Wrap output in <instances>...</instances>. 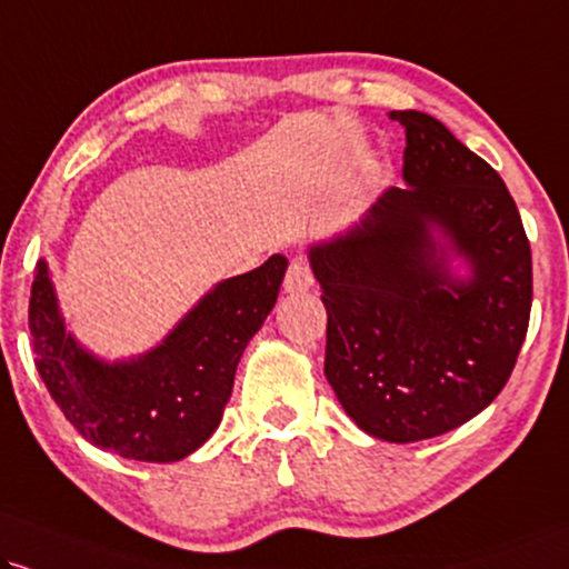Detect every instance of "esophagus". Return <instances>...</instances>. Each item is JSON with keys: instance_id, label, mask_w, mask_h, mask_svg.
<instances>
[{"instance_id": "esophagus-1", "label": "esophagus", "mask_w": 569, "mask_h": 569, "mask_svg": "<svg viewBox=\"0 0 569 569\" xmlns=\"http://www.w3.org/2000/svg\"><path fill=\"white\" fill-rule=\"evenodd\" d=\"M313 273L303 261H292L284 273V292H306L311 290Z\"/></svg>"}]
</instances>
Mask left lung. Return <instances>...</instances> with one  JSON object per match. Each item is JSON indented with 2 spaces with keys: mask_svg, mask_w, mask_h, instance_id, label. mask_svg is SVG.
<instances>
[{
  "mask_svg": "<svg viewBox=\"0 0 569 569\" xmlns=\"http://www.w3.org/2000/svg\"><path fill=\"white\" fill-rule=\"evenodd\" d=\"M390 118L406 129V187L313 242L308 261L327 308V382L371 438L413 443L469 422L503 390L528 332L532 258L486 160L438 118Z\"/></svg>",
  "mask_w": 569,
  "mask_h": 569,
  "instance_id": "8db88e82",
  "label": "left lung"
}]
</instances>
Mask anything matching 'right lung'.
<instances>
[{
	"instance_id": "right-lung-1",
	"label": "right lung",
	"mask_w": 569,
	"mask_h": 569,
	"mask_svg": "<svg viewBox=\"0 0 569 569\" xmlns=\"http://www.w3.org/2000/svg\"><path fill=\"white\" fill-rule=\"evenodd\" d=\"M284 256L223 279L147 353L104 361L62 319L44 258L37 263L28 329L49 396L91 446L134 461H179L221 422L234 371L277 303Z\"/></svg>"
}]
</instances>
